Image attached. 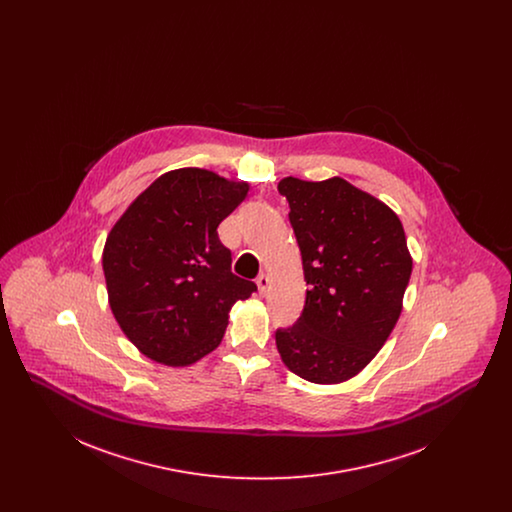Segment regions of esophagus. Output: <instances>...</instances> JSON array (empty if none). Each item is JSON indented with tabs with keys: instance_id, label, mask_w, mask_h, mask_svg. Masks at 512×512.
I'll use <instances>...</instances> for the list:
<instances>
[{
	"instance_id": "1",
	"label": "esophagus",
	"mask_w": 512,
	"mask_h": 512,
	"mask_svg": "<svg viewBox=\"0 0 512 512\" xmlns=\"http://www.w3.org/2000/svg\"><path fill=\"white\" fill-rule=\"evenodd\" d=\"M257 286H259V293L265 297L268 290H270V278H268L267 274H261V276L257 278Z\"/></svg>"
}]
</instances>
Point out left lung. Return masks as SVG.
I'll return each mask as SVG.
<instances>
[{
    "label": "left lung",
    "mask_w": 512,
    "mask_h": 512,
    "mask_svg": "<svg viewBox=\"0 0 512 512\" xmlns=\"http://www.w3.org/2000/svg\"><path fill=\"white\" fill-rule=\"evenodd\" d=\"M278 192L309 290L297 322L276 330V347L293 374L340 384L376 357L401 315L413 270L405 230L386 203L340 176H288Z\"/></svg>",
    "instance_id": "left-lung-1"
}]
</instances>
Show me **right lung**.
Returning <instances> with one entry per match:
<instances>
[{
  "label": "right lung",
  "mask_w": 512,
  "mask_h": 512,
  "mask_svg": "<svg viewBox=\"0 0 512 512\" xmlns=\"http://www.w3.org/2000/svg\"><path fill=\"white\" fill-rule=\"evenodd\" d=\"M203 169L159 176L138 195L107 236L103 274L122 332L146 357L192 365L219 347L228 313L257 292L232 272L220 222L247 195Z\"/></svg>",
  "instance_id": "right-lung-1"
}]
</instances>
